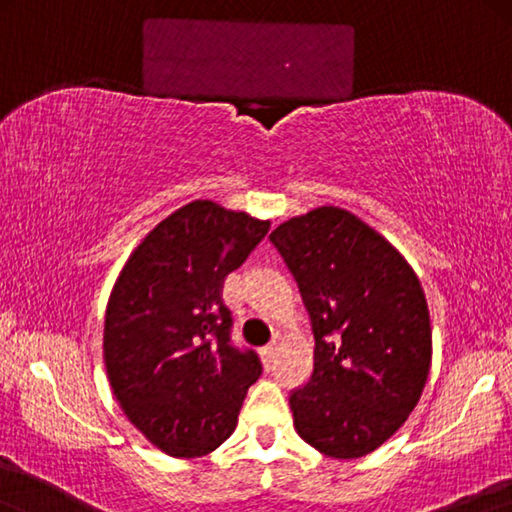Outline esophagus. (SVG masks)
Returning <instances> with one entry per match:
<instances>
[{
    "instance_id": "34e87169",
    "label": "esophagus",
    "mask_w": 512,
    "mask_h": 512,
    "mask_svg": "<svg viewBox=\"0 0 512 512\" xmlns=\"http://www.w3.org/2000/svg\"><path fill=\"white\" fill-rule=\"evenodd\" d=\"M275 358H278V344H269V346L262 348V362H264L266 369L273 367Z\"/></svg>"
}]
</instances>
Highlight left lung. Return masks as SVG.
Returning <instances> with one entry per match:
<instances>
[{
  "label": "left lung",
  "mask_w": 512,
  "mask_h": 512,
  "mask_svg": "<svg viewBox=\"0 0 512 512\" xmlns=\"http://www.w3.org/2000/svg\"><path fill=\"white\" fill-rule=\"evenodd\" d=\"M314 332V371L289 396L294 428L323 456L376 451L424 392L431 316L417 273L358 216L316 207L271 232Z\"/></svg>",
  "instance_id": "left-lung-1"
}]
</instances>
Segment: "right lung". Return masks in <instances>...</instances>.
I'll return each mask as SVG.
<instances>
[{
  "label": "right lung",
  "instance_id": "obj_1",
  "mask_svg": "<svg viewBox=\"0 0 512 512\" xmlns=\"http://www.w3.org/2000/svg\"><path fill=\"white\" fill-rule=\"evenodd\" d=\"M271 221L193 200L148 232L120 271L104 316V364L125 417L173 458H198L237 428L255 351L230 344L227 273Z\"/></svg>",
  "mask_w": 512,
  "mask_h": 512
}]
</instances>
